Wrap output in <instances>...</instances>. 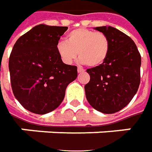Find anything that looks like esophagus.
<instances>
[{"label": "esophagus", "mask_w": 152, "mask_h": 152, "mask_svg": "<svg viewBox=\"0 0 152 152\" xmlns=\"http://www.w3.org/2000/svg\"><path fill=\"white\" fill-rule=\"evenodd\" d=\"M84 72V69H82V68H80V67H78V74H81V73H83Z\"/></svg>", "instance_id": "34e87169"}]
</instances>
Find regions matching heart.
<instances>
[{"mask_svg": "<svg viewBox=\"0 0 152 152\" xmlns=\"http://www.w3.org/2000/svg\"><path fill=\"white\" fill-rule=\"evenodd\" d=\"M110 51V40L104 33L78 28L66 36V42H58L56 52L61 61L71 64L78 57L82 64L98 67L105 61Z\"/></svg>", "mask_w": 152, "mask_h": 152, "instance_id": "obj_1", "label": "heart"}]
</instances>
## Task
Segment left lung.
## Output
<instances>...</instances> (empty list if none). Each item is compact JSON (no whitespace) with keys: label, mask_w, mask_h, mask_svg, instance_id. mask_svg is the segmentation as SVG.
I'll return each instance as SVG.
<instances>
[{"label":"left lung","mask_w":152,"mask_h":152,"mask_svg":"<svg viewBox=\"0 0 152 152\" xmlns=\"http://www.w3.org/2000/svg\"><path fill=\"white\" fill-rule=\"evenodd\" d=\"M110 40V51L101 65L87 69L90 80L85 86L89 104L104 114H114L131 102L140 82L141 58L129 36L110 26H97Z\"/></svg>","instance_id":"1"}]
</instances>
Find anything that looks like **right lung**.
<instances>
[{
  "label": "right lung",
  "mask_w": 152,
  "mask_h": 152,
  "mask_svg": "<svg viewBox=\"0 0 152 152\" xmlns=\"http://www.w3.org/2000/svg\"><path fill=\"white\" fill-rule=\"evenodd\" d=\"M67 26L40 24L20 37L9 58L15 97L30 112L44 115L64 100L67 86L78 76L77 67L64 64L56 52Z\"/></svg>",
  "instance_id": "add662e5"
}]
</instances>
